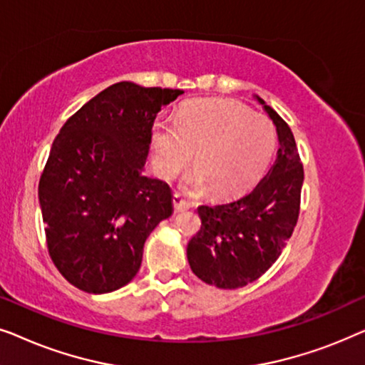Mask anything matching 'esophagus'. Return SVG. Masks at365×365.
I'll list each match as a JSON object with an SVG mask.
<instances>
[{"label": "esophagus", "mask_w": 365, "mask_h": 365, "mask_svg": "<svg viewBox=\"0 0 365 365\" xmlns=\"http://www.w3.org/2000/svg\"><path fill=\"white\" fill-rule=\"evenodd\" d=\"M173 204H174V212H182V211H187L189 207H191V202L186 201L181 194H174L173 196Z\"/></svg>", "instance_id": "esophagus-1"}]
</instances>
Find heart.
<instances>
[{
  "mask_svg": "<svg viewBox=\"0 0 365 365\" xmlns=\"http://www.w3.org/2000/svg\"><path fill=\"white\" fill-rule=\"evenodd\" d=\"M276 128L264 114L232 99H197L184 106L176 123L161 119L153 129L154 164L163 178L178 176L191 163L186 186H209L216 196L239 192L256 181L271 161Z\"/></svg>",
  "mask_w": 365,
  "mask_h": 365,
  "instance_id": "heart-1",
  "label": "heart"
}]
</instances>
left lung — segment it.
Masks as SVG:
<instances>
[{
  "label": "left lung",
  "instance_id": "1",
  "mask_svg": "<svg viewBox=\"0 0 365 365\" xmlns=\"http://www.w3.org/2000/svg\"><path fill=\"white\" fill-rule=\"evenodd\" d=\"M256 98L276 126V163L242 197L199 206L201 229L187 244L192 272L219 289L244 287L261 277L286 247L301 207L304 169L294 134L271 106Z\"/></svg>",
  "mask_w": 365,
  "mask_h": 365
}]
</instances>
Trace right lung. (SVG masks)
Segmentation results:
<instances>
[{
  "label": "right lung",
  "mask_w": 365,
  "mask_h": 365,
  "mask_svg": "<svg viewBox=\"0 0 365 365\" xmlns=\"http://www.w3.org/2000/svg\"><path fill=\"white\" fill-rule=\"evenodd\" d=\"M182 93L116 83L54 139L38 196L49 256L74 287L106 294L131 282L149 234L173 214L171 187L143 171L156 114Z\"/></svg>",
  "instance_id": "obj_1"
}]
</instances>
